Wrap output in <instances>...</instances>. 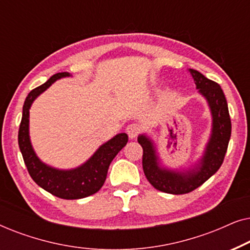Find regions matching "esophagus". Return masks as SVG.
<instances>
[{
    "label": "esophagus",
    "instance_id": "1",
    "mask_svg": "<svg viewBox=\"0 0 250 250\" xmlns=\"http://www.w3.org/2000/svg\"><path fill=\"white\" fill-rule=\"evenodd\" d=\"M126 132H127L129 139H134L138 136L139 133L141 132V126L139 124H135V123H133V124H129L127 127H126Z\"/></svg>",
    "mask_w": 250,
    "mask_h": 250
}]
</instances>
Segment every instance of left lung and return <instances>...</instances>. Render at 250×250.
I'll return each mask as SVG.
<instances>
[{"label":"left lung","instance_id":"1","mask_svg":"<svg viewBox=\"0 0 250 250\" xmlns=\"http://www.w3.org/2000/svg\"><path fill=\"white\" fill-rule=\"evenodd\" d=\"M189 71L199 93L206 99L211 114L210 138L198 164L183 172L165 168L160 166L152 140L146 134L138 138L143 149L142 166L146 180L157 190L172 194L189 193L214 175L223 163L231 138V119L223 90L198 70Z\"/></svg>","mask_w":250,"mask_h":250}]
</instances>
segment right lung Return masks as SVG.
I'll list each match as a JSON object with an SVG mask.
<instances>
[{"label":"right lung","mask_w":250,"mask_h":250,"mask_svg":"<svg viewBox=\"0 0 250 250\" xmlns=\"http://www.w3.org/2000/svg\"><path fill=\"white\" fill-rule=\"evenodd\" d=\"M69 73H58L41 86L30 91L22 107L18 143L29 175L47 192L61 199H81L98 192L104 186L108 168L116 155L126 146L128 136L119 133L93 153L83 165L73 169H59L44 164L34 151L29 139V109L34 100L57 80L69 77Z\"/></svg>","instance_id":"add662e5"}]
</instances>
